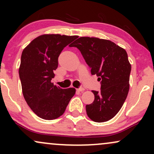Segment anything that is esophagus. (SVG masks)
<instances>
[{"label":"esophagus","instance_id":"esophagus-1","mask_svg":"<svg viewBox=\"0 0 154 154\" xmlns=\"http://www.w3.org/2000/svg\"><path fill=\"white\" fill-rule=\"evenodd\" d=\"M84 90L85 89L83 88H78V89H77V91L78 92H82V91H84Z\"/></svg>","mask_w":154,"mask_h":154}]
</instances>
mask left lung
<instances>
[{
  "mask_svg": "<svg viewBox=\"0 0 154 154\" xmlns=\"http://www.w3.org/2000/svg\"><path fill=\"white\" fill-rule=\"evenodd\" d=\"M71 47H76L100 81V91H93L95 99L86 105V112L95 122L110 120L119 112L130 89L131 64L128 54L113 42L98 38L81 37Z\"/></svg>",
  "mask_w": 154,
  "mask_h": 154,
  "instance_id": "left-lung-1",
  "label": "left lung"
}]
</instances>
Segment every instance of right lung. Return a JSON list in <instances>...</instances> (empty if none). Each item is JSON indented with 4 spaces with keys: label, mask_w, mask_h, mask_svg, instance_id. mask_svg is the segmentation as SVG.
<instances>
[{
    "label": "right lung",
    "mask_w": 154,
    "mask_h": 154,
    "mask_svg": "<svg viewBox=\"0 0 154 154\" xmlns=\"http://www.w3.org/2000/svg\"><path fill=\"white\" fill-rule=\"evenodd\" d=\"M77 38V35H43L22 51L19 74L23 95L33 112L42 119L52 120L62 115L75 94V88L61 89L51 79L61 52Z\"/></svg>",
    "instance_id": "add662e5"
}]
</instances>
